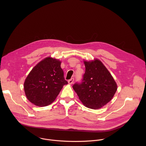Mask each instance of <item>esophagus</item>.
Returning <instances> with one entry per match:
<instances>
[{
	"label": "esophagus",
	"instance_id": "1",
	"mask_svg": "<svg viewBox=\"0 0 146 146\" xmlns=\"http://www.w3.org/2000/svg\"><path fill=\"white\" fill-rule=\"evenodd\" d=\"M73 82H74V78H72L70 80H68V83H69V84H70V85L73 84Z\"/></svg>",
	"mask_w": 146,
	"mask_h": 146
}]
</instances>
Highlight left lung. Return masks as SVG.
<instances>
[{
  "label": "left lung",
  "instance_id": "8db88e82",
  "mask_svg": "<svg viewBox=\"0 0 146 146\" xmlns=\"http://www.w3.org/2000/svg\"><path fill=\"white\" fill-rule=\"evenodd\" d=\"M86 72L81 84L73 88L86 107L99 109L105 106L114 96L117 85L106 66L98 59L85 60Z\"/></svg>",
  "mask_w": 146,
  "mask_h": 146
}]
</instances>
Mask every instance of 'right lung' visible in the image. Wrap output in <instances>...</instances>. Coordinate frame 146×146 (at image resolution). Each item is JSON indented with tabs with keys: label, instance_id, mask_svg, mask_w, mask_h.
I'll list each match as a JSON object with an SVG mask.
<instances>
[{
	"label": "right lung",
	"instance_id": "obj_1",
	"mask_svg": "<svg viewBox=\"0 0 146 146\" xmlns=\"http://www.w3.org/2000/svg\"><path fill=\"white\" fill-rule=\"evenodd\" d=\"M61 61L46 57L32 69L25 80L24 88L27 99L39 107L50 105L68 82L60 67Z\"/></svg>",
	"mask_w": 146,
	"mask_h": 146
}]
</instances>
